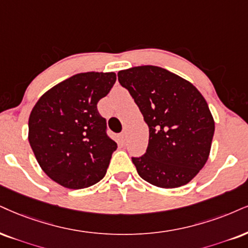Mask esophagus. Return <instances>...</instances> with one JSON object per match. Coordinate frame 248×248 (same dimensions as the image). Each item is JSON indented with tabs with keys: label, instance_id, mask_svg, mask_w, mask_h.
I'll return each instance as SVG.
<instances>
[{
	"label": "esophagus",
	"instance_id": "34e87169",
	"mask_svg": "<svg viewBox=\"0 0 248 248\" xmlns=\"http://www.w3.org/2000/svg\"><path fill=\"white\" fill-rule=\"evenodd\" d=\"M119 139H121L122 142H125V140H126V132L125 131L119 133Z\"/></svg>",
	"mask_w": 248,
	"mask_h": 248
}]
</instances>
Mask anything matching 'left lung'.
<instances>
[{
    "mask_svg": "<svg viewBox=\"0 0 248 248\" xmlns=\"http://www.w3.org/2000/svg\"><path fill=\"white\" fill-rule=\"evenodd\" d=\"M149 129L146 153L132 157L149 184L175 188L187 184L208 160L215 123L204 97L191 82L154 65L118 72Z\"/></svg>",
    "mask_w": 248,
    "mask_h": 248,
    "instance_id": "8db88e82",
    "label": "left lung"
}]
</instances>
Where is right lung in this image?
<instances>
[{"mask_svg": "<svg viewBox=\"0 0 248 248\" xmlns=\"http://www.w3.org/2000/svg\"><path fill=\"white\" fill-rule=\"evenodd\" d=\"M116 82L114 72H85L40 97L29 119V141L47 176L64 187H90L103 178L117 143L107 134L97 102Z\"/></svg>", "mask_w": 248, "mask_h": 248, "instance_id": "add662e5", "label": "right lung"}]
</instances>
